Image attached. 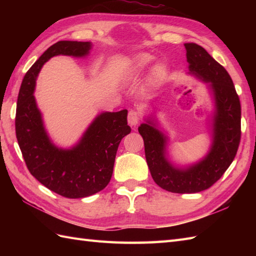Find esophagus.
I'll use <instances>...</instances> for the list:
<instances>
[{
  "instance_id": "obj_1",
  "label": "esophagus",
  "mask_w": 256,
  "mask_h": 256,
  "mask_svg": "<svg viewBox=\"0 0 256 256\" xmlns=\"http://www.w3.org/2000/svg\"><path fill=\"white\" fill-rule=\"evenodd\" d=\"M138 112L135 111V110H131L128 112V124L131 125V126H135V125H138Z\"/></svg>"
}]
</instances>
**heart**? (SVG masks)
Returning a JSON list of instances; mask_svg holds the SVG:
<instances>
[{
	"mask_svg": "<svg viewBox=\"0 0 256 256\" xmlns=\"http://www.w3.org/2000/svg\"><path fill=\"white\" fill-rule=\"evenodd\" d=\"M150 56H148V55H140V56H138V58H136V62H138V64H140V67H143V66H145L146 64L148 62H150ZM154 74L156 76V77H162V76L165 74V69H164V67H162V66H157L156 68H155V70H154Z\"/></svg>",
	"mask_w": 256,
	"mask_h": 256,
	"instance_id": "b5f03b06",
	"label": "heart"
}]
</instances>
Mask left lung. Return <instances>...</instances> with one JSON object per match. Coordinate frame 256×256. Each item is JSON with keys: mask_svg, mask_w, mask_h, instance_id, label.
I'll return each mask as SVG.
<instances>
[{"mask_svg": "<svg viewBox=\"0 0 256 256\" xmlns=\"http://www.w3.org/2000/svg\"><path fill=\"white\" fill-rule=\"evenodd\" d=\"M184 48L189 74L208 84L214 99L209 152L194 164L180 167L170 160V138L154 116L146 118L138 132L144 140L146 162L154 182L167 192L194 194L218 182L234 160L241 138V104L226 70L194 42H186Z\"/></svg>", "mask_w": 256, "mask_h": 256, "instance_id": "obj_1", "label": "left lung"}]
</instances>
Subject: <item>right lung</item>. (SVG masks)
I'll return each mask as SVG.
<instances>
[{"mask_svg":"<svg viewBox=\"0 0 256 256\" xmlns=\"http://www.w3.org/2000/svg\"><path fill=\"white\" fill-rule=\"evenodd\" d=\"M91 48L90 42L72 40L50 46L26 72L16 106V138L30 172L52 192L72 199L89 197L110 182L118 144L131 132L128 110L100 113L77 144L62 148L48 136L34 91L38 74L52 57H86Z\"/></svg>","mask_w":256,"mask_h":256,"instance_id":"obj_1","label":"right lung"}]
</instances>
